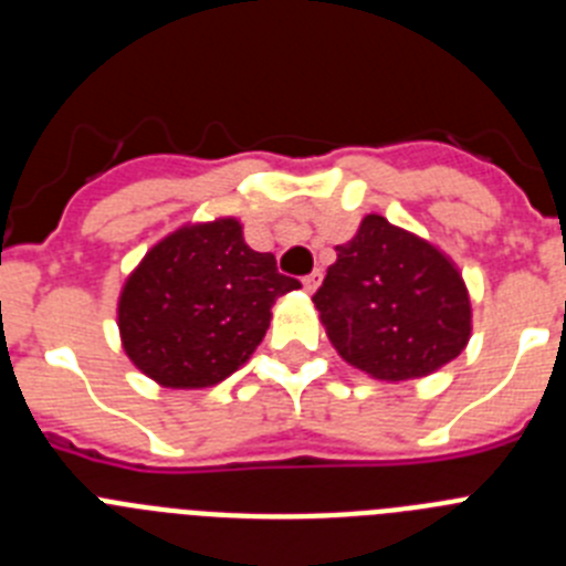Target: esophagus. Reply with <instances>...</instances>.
<instances>
[{"instance_id":"1","label":"esophagus","mask_w":566,"mask_h":566,"mask_svg":"<svg viewBox=\"0 0 566 566\" xmlns=\"http://www.w3.org/2000/svg\"><path fill=\"white\" fill-rule=\"evenodd\" d=\"M319 280H323V272H319V269H314L312 274H306V277H303V289H306V292H314V289L319 286Z\"/></svg>"}]
</instances>
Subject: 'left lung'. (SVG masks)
<instances>
[{"label": "left lung", "instance_id": "left-lung-1", "mask_svg": "<svg viewBox=\"0 0 566 566\" xmlns=\"http://www.w3.org/2000/svg\"><path fill=\"white\" fill-rule=\"evenodd\" d=\"M312 300L339 357L377 379L433 374L470 337L462 274L382 214H365L359 232L337 247V263Z\"/></svg>", "mask_w": 566, "mask_h": 566}]
</instances>
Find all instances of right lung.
Returning <instances> with one entry per match:
<instances>
[{"label": "right lung", "mask_w": 566, "mask_h": 566, "mask_svg": "<svg viewBox=\"0 0 566 566\" xmlns=\"http://www.w3.org/2000/svg\"><path fill=\"white\" fill-rule=\"evenodd\" d=\"M300 286L269 252L247 247L232 218L184 227L147 252L124 283V352L167 388H207L247 363L274 300Z\"/></svg>", "instance_id": "obj_1"}]
</instances>
